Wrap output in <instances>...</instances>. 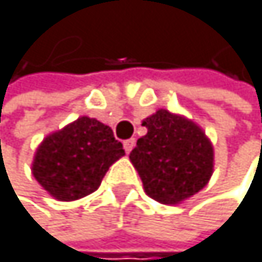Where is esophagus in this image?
I'll return each mask as SVG.
<instances>
[{
	"label": "esophagus",
	"instance_id": "34e87169",
	"mask_svg": "<svg viewBox=\"0 0 262 262\" xmlns=\"http://www.w3.org/2000/svg\"><path fill=\"white\" fill-rule=\"evenodd\" d=\"M134 146H135V138H130V140H125L124 141V149H125L127 154L134 149Z\"/></svg>",
	"mask_w": 262,
	"mask_h": 262
}]
</instances>
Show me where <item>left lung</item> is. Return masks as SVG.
I'll list each match as a JSON object with an SVG mask.
<instances>
[{
	"mask_svg": "<svg viewBox=\"0 0 262 262\" xmlns=\"http://www.w3.org/2000/svg\"><path fill=\"white\" fill-rule=\"evenodd\" d=\"M148 134L138 138L130 161L151 199L175 205L204 189L213 173V144L184 116L159 110L143 121Z\"/></svg>",
	"mask_w": 262,
	"mask_h": 262,
	"instance_id": "obj_1",
	"label": "left lung"
}]
</instances>
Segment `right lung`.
<instances>
[{
  "label": "right lung",
  "mask_w": 262,
  "mask_h": 262,
  "mask_svg": "<svg viewBox=\"0 0 262 262\" xmlns=\"http://www.w3.org/2000/svg\"><path fill=\"white\" fill-rule=\"evenodd\" d=\"M124 154L108 125L82 116L42 140L31 171L57 201L71 202L97 191L108 168Z\"/></svg>",
  "instance_id": "add662e5"
}]
</instances>
